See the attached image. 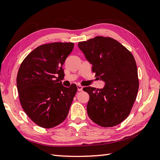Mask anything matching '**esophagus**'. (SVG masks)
Wrapping results in <instances>:
<instances>
[{"label":"esophagus","mask_w":160,"mask_h":160,"mask_svg":"<svg viewBox=\"0 0 160 160\" xmlns=\"http://www.w3.org/2000/svg\"><path fill=\"white\" fill-rule=\"evenodd\" d=\"M77 88H78V91H82V89H83V87L81 86V85H78Z\"/></svg>","instance_id":"1"}]
</instances>
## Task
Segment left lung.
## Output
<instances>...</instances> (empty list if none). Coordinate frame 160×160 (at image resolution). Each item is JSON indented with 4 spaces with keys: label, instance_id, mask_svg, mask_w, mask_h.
Listing matches in <instances>:
<instances>
[{
    "label": "left lung",
    "instance_id": "obj_1",
    "mask_svg": "<svg viewBox=\"0 0 160 160\" xmlns=\"http://www.w3.org/2000/svg\"><path fill=\"white\" fill-rule=\"evenodd\" d=\"M78 45L92 64L91 70L96 77L105 82L102 89L83 88L89 95L88 115L103 127L120 124L130 113L138 91V69L133 56L109 37L96 36Z\"/></svg>",
    "mask_w": 160,
    "mask_h": 160
}]
</instances>
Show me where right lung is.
<instances>
[{
	"label": "right lung",
	"mask_w": 160,
	"mask_h": 160,
	"mask_svg": "<svg viewBox=\"0 0 160 160\" xmlns=\"http://www.w3.org/2000/svg\"><path fill=\"white\" fill-rule=\"evenodd\" d=\"M73 42L40 45L28 54L19 68L16 84L20 104L39 127L49 128L65 120L77 86L64 87L62 65L73 49Z\"/></svg>",
	"instance_id": "obj_1"
}]
</instances>
